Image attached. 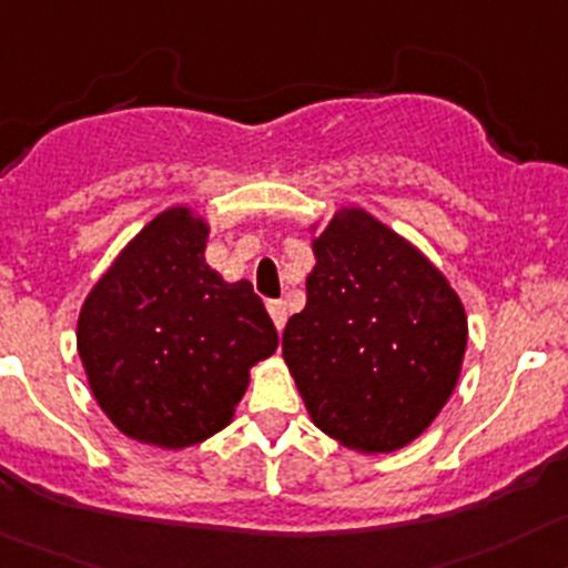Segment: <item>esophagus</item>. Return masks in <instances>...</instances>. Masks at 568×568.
<instances>
[{"instance_id":"1","label":"esophagus","mask_w":568,"mask_h":568,"mask_svg":"<svg viewBox=\"0 0 568 568\" xmlns=\"http://www.w3.org/2000/svg\"><path fill=\"white\" fill-rule=\"evenodd\" d=\"M267 312L270 318H273L275 329H284V324H287V306H284V301H267Z\"/></svg>"}]
</instances>
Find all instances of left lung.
I'll return each mask as SVG.
<instances>
[{
    "instance_id": "left-lung-1",
    "label": "left lung",
    "mask_w": 568,
    "mask_h": 568,
    "mask_svg": "<svg viewBox=\"0 0 568 568\" xmlns=\"http://www.w3.org/2000/svg\"><path fill=\"white\" fill-rule=\"evenodd\" d=\"M312 253L306 306L281 341L284 361L326 436L361 454H392L454 394L465 306L414 244L363 207H341Z\"/></svg>"
}]
</instances>
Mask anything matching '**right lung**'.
<instances>
[{"label": "right lung", "instance_id": "1", "mask_svg": "<svg viewBox=\"0 0 568 568\" xmlns=\"http://www.w3.org/2000/svg\"><path fill=\"white\" fill-rule=\"evenodd\" d=\"M205 242V220L169 207L121 250L78 315L98 405L143 445L180 450L225 428L250 368L278 346L253 284L207 267Z\"/></svg>", "mask_w": 568, "mask_h": 568}]
</instances>
